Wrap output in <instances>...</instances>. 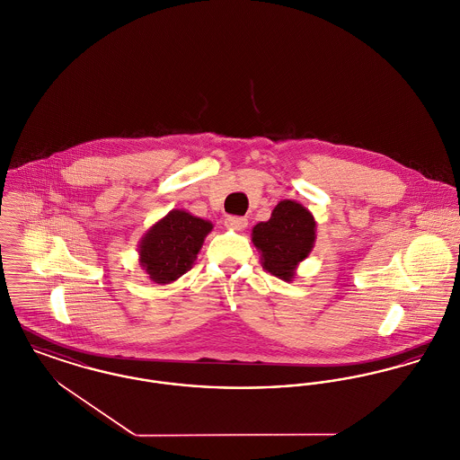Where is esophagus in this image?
<instances>
[{
    "mask_svg": "<svg viewBox=\"0 0 460 460\" xmlns=\"http://www.w3.org/2000/svg\"><path fill=\"white\" fill-rule=\"evenodd\" d=\"M224 224H226V227L233 229V231H243L244 227L248 226V220L244 217L231 216L224 220Z\"/></svg>",
    "mask_w": 460,
    "mask_h": 460,
    "instance_id": "1",
    "label": "esophagus"
}]
</instances>
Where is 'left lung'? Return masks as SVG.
Here are the masks:
<instances>
[{"label":"left lung","instance_id":"8db88e82","mask_svg":"<svg viewBox=\"0 0 460 460\" xmlns=\"http://www.w3.org/2000/svg\"><path fill=\"white\" fill-rule=\"evenodd\" d=\"M314 227V218L300 203L279 201L270 220L259 222L252 231V242L262 252L264 270L290 281L296 266L313 250Z\"/></svg>","mask_w":460,"mask_h":460}]
</instances>
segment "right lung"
Wrapping results in <instances>:
<instances>
[{
  "instance_id": "right-lung-1",
  "label": "right lung",
  "mask_w": 460,
  "mask_h": 460,
  "mask_svg": "<svg viewBox=\"0 0 460 460\" xmlns=\"http://www.w3.org/2000/svg\"><path fill=\"white\" fill-rule=\"evenodd\" d=\"M212 224L182 210H172L140 242V266L155 283H170L192 268Z\"/></svg>"
}]
</instances>
